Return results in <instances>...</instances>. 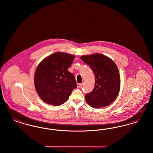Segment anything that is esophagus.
<instances>
[{"instance_id":"esophagus-1","label":"esophagus","mask_w":153,"mask_h":153,"mask_svg":"<svg viewBox=\"0 0 153 153\" xmlns=\"http://www.w3.org/2000/svg\"><path fill=\"white\" fill-rule=\"evenodd\" d=\"M81 86H82V83H79L77 84V88L81 87Z\"/></svg>"}]
</instances>
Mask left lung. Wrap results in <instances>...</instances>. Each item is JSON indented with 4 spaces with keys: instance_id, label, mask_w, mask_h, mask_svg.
Segmentation results:
<instances>
[{
    "instance_id": "8db88e82",
    "label": "left lung",
    "mask_w": 153,
    "mask_h": 153,
    "mask_svg": "<svg viewBox=\"0 0 153 153\" xmlns=\"http://www.w3.org/2000/svg\"><path fill=\"white\" fill-rule=\"evenodd\" d=\"M81 59L91 68L95 76V88L85 95L86 102L94 108L108 105L115 100L120 88V74L116 64L100 53L82 56Z\"/></svg>"
}]
</instances>
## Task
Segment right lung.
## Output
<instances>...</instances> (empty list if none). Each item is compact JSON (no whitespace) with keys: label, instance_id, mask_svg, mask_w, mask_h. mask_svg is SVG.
Here are the masks:
<instances>
[{"label":"right lung","instance_id":"add662e5","mask_svg":"<svg viewBox=\"0 0 153 153\" xmlns=\"http://www.w3.org/2000/svg\"><path fill=\"white\" fill-rule=\"evenodd\" d=\"M74 56L57 52L44 58L36 68L34 86L45 102L58 106L66 102L77 84L73 74L68 71Z\"/></svg>","mask_w":153,"mask_h":153}]
</instances>
